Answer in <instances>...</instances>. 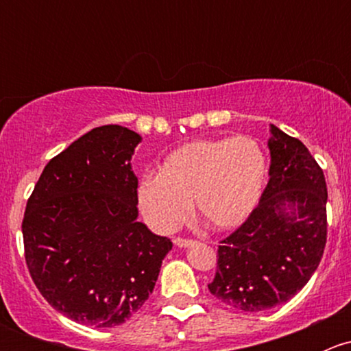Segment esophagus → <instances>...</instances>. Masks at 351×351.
I'll return each instance as SVG.
<instances>
[{
    "label": "esophagus",
    "mask_w": 351,
    "mask_h": 351,
    "mask_svg": "<svg viewBox=\"0 0 351 351\" xmlns=\"http://www.w3.org/2000/svg\"><path fill=\"white\" fill-rule=\"evenodd\" d=\"M173 243L180 247H189V246H192V244H195V241L190 238H175L173 239Z\"/></svg>",
    "instance_id": "1"
}]
</instances>
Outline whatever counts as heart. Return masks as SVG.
I'll use <instances>...</instances> for the list:
<instances>
[{
	"label": "heart",
	"mask_w": 351,
	"mask_h": 351,
	"mask_svg": "<svg viewBox=\"0 0 351 351\" xmlns=\"http://www.w3.org/2000/svg\"><path fill=\"white\" fill-rule=\"evenodd\" d=\"M267 178V156L256 139H198L169 153L158 176L141 182L139 207L158 231L171 232L185 221L190 204L202 224L228 231L256 207Z\"/></svg>",
	"instance_id": "b5f03b06"
}]
</instances>
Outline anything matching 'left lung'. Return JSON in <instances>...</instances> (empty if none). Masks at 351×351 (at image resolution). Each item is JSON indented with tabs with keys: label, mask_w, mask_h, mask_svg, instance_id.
I'll return each mask as SVG.
<instances>
[{
	"label": "left lung",
	"mask_w": 351,
	"mask_h": 351,
	"mask_svg": "<svg viewBox=\"0 0 351 351\" xmlns=\"http://www.w3.org/2000/svg\"><path fill=\"white\" fill-rule=\"evenodd\" d=\"M270 180L260 204L219 241L208 290L246 313L271 309L311 280L328 238L324 173L306 146L271 125ZM285 206H293L287 209ZM294 212L292 213L291 210Z\"/></svg>",
	"instance_id": "1"
}]
</instances>
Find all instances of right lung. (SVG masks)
<instances>
[{"label":"right lung","mask_w":351,"mask_h":351,"mask_svg":"<svg viewBox=\"0 0 351 351\" xmlns=\"http://www.w3.org/2000/svg\"><path fill=\"white\" fill-rule=\"evenodd\" d=\"M141 136L101 125L45 165L22 222L25 261L45 300L76 323H125L153 293L173 243L137 222L130 156Z\"/></svg>","instance_id":"1"}]
</instances>
